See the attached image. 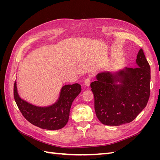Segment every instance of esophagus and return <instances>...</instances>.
Instances as JSON below:
<instances>
[{
    "label": "esophagus",
    "instance_id": "obj_1",
    "mask_svg": "<svg viewBox=\"0 0 160 160\" xmlns=\"http://www.w3.org/2000/svg\"><path fill=\"white\" fill-rule=\"evenodd\" d=\"M90 83H91V78H90V77H86V78L84 80L85 85H86L87 87H89L90 85Z\"/></svg>",
    "mask_w": 160,
    "mask_h": 160
}]
</instances>
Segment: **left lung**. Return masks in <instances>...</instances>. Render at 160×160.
Segmentation results:
<instances>
[{"label":"left lung","instance_id":"1","mask_svg":"<svg viewBox=\"0 0 160 160\" xmlns=\"http://www.w3.org/2000/svg\"><path fill=\"white\" fill-rule=\"evenodd\" d=\"M137 67L97 74L91 83L97 118L106 125L130 123L146 108L150 95V67L141 49Z\"/></svg>","mask_w":160,"mask_h":160}]
</instances>
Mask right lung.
I'll return each mask as SVG.
<instances>
[{"instance_id": "right-lung-1", "label": "right lung", "mask_w": 160, "mask_h": 160, "mask_svg": "<svg viewBox=\"0 0 160 160\" xmlns=\"http://www.w3.org/2000/svg\"><path fill=\"white\" fill-rule=\"evenodd\" d=\"M81 91L78 83L62 86L59 98L55 103L48 106H37L18 95L17 82L14 84V98L19 110L28 122L41 129L57 130L64 128L69 121L72 101Z\"/></svg>"}]
</instances>
